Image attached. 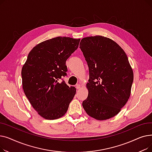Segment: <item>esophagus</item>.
<instances>
[{"label":"esophagus","mask_w":152,"mask_h":152,"mask_svg":"<svg viewBox=\"0 0 152 152\" xmlns=\"http://www.w3.org/2000/svg\"><path fill=\"white\" fill-rule=\"evenodd\" d=\"M80 87H81L80 84H76V88L77 89H80Z\"/></svg>","instance_id":"esophagus-1"}]
</instances>
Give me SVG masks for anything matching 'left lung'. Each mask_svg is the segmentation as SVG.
<instances>
[{"label":"left lung","mask_w":152,"mask_h":152,"mask_svg":"<svg viewBox=\"0 0 152 152\" xmlns=\"http://www.w3.org/2000/svg\"><path fill=\"white\" fill-rule=\"evenodd\" d=\"M80 44L89 71V94L83 107L98 120L110 119L120 111L130 96L134 74L128 58L120 46L107 37H87Z\"/></svg>","instance_id":"8db88e82"}]
</instances>
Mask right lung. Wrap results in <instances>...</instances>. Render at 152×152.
<instances>
[{"mask_svg": "<svg viewBox=\"0 0 152 152\" xmlns=\"http://www.w3.org/2000/svg\"><path fill=\"white\" fill-rule=\"evenodd\" d=\"M80 39L57 37L37 44L29 53L21 70L23 89L31 105L46 119L63 116L76 90L61 77L66 61L78 48Z\"/></svg>", "mask_w": 152, "mask_h": 152, "instance_id": "obj_1", "label": "right lung"}]
</instances>
